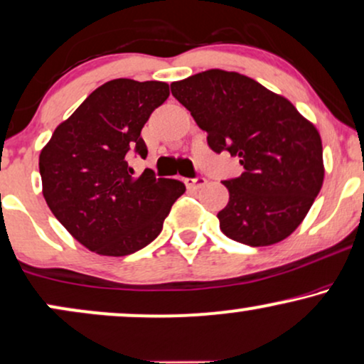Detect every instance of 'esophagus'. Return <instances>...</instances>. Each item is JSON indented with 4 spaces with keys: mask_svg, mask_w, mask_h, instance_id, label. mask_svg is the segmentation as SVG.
I'll return each instance as SVG.
<instances>
[{
    "mask_svg": "<svg viewBox=\"0 0 364 364\" xmlns=\"http://www.w3.org/2000/svg\"><path fill=\"white\" fill-rule=\"evenodd\" d=\"M206 178H203V176H196V178H186L185 179V185L190 188V190H198V188H201V186H205L206 185Z\"/></svg>",
    "mask_w": 364,
    "mask_h": 364,
    "instance_id": "obj_1",
    "label": "esophagus"
}]
</instances>
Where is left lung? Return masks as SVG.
Listing matches in <instances>:
<instances>
[{
  "mask_svg": "<svg viewBox=\"0 0 364 364\" xmlns=\"http://www.w3.org/2000/svg\"><path fill=\"white\" fill-rule=\"evenodd\" d=\"M171 94L206 131L211 151H228L243 166L222 181L230 200L216 216L225 235L248 247L291 235L323 186L317 129L287 99L237 72L196 73L173 82Z\"/></svg>",
  "mask_w": 364,
  "mask_h": 364,
  "instance_id": "8db88e82",
  "label": "left lung"
}]
</instances>
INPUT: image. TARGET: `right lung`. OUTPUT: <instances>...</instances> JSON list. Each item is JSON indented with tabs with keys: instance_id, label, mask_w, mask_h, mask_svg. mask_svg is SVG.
Instances as JSON below:
<instances>
[{
	"instance_id": "1",
	"label": "right lung",
	"mask_w": 364,
	"mask_h": 364,
	"mask_svg": "<svg viewBox=\"0 0 364 364\" xmlns=\"http://www.w3.org/2000/svg\"><path fill=\"white\" fill-rule=\"evenodd\" d=\"M169 97L164 82H105L55 129L40 153L43 196L55 218L82 245L100 255H131L163 230L178 179L132 176L131 154L148 156L141 131Z\"/></svg>"
}]
</instances>
